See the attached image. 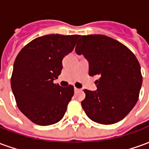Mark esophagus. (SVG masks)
<instances>
[{
	"instance_id": "obj_1",
	"label": "esophagus",
	"mask_w": 149,
	"mask_h": 149,
	"mask_svg": "<svg viewBox=\"0 0 149 149\" xmlns=\"http://www.w3.org/2000/svg\"><path fill=\"white\" fill-rule=\"evenodd\" d=\"M74 91H75V93H77V92H79V91H80V89H79V88H77L74 87Z\"/></svg>"
}]
</instances>
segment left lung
I'll list each match as a JSON object with an SVG mask.
<instances>
[{"mask_svg": "<svg viewBox=\"0 0 149 149\" xmlns=\"http://www.w3.org/2000/svg\"><path fill=\"white\" fill-rule=\"evenodd\" d=\"M76 52L88 61L89 76H98L97 89H84L81 105L88 117L101 125L124 119L136 104L142 85L141 66L129 49L104 35L80 36Z\"/></svg>", "mask_w": 149, "mask_h": 149, "instance_id": "obj_1", "label": "left lung"}]
</instances>
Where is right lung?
<instances>
[{
  "label": "right lung",
  "mask_w": 149,
  "mask_h": 149,
  "mask_svg": "<svg viewBox=\"0 0 149 149\" xmlns=\"http://www.w3.org/2000/svg\"><path fill=\"white\" fill-rule=\"evenodd\" d=\"M79 35L49 34L37 37L18 53L11 88L21 112L41 126L60 121L74 94L72 85L53 83L61 72L62 60L73 50Z\"/></svg>",
  "instance_id": "obj_1"
}]
</instances>
